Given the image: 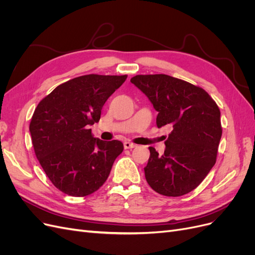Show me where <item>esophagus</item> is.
Returning <instances> with one entry per match:
<instances>
[{"mask_svg":"<svg viewBox=\"0 0 255 255\" xmlns=\"http://www.w3.org/2000/svg\"><path fill=\"white\" fill-rule=\"evenodd\" d=\"M123 145H125V149H133L136 146V144L129 142V141H126L125 143H123Z\"/></svg>","mask_w":255,"mask_h":255,"instance_id":"1","label":"esophagus"}]
</instances>
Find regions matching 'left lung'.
<instances>
[{
  "label": "left lung",
  "instance_id": "obj_1",
  "mask_svg": "<svg viewBox=\"0 0 255 255\" xmlns=\"http://www.w3.org/2000/svg\"><path fill=\"white\" fill-rule=\"evenodd\" d=\"M130 82L158 112L157 128L172 127L164 154L149 146L146 182L163 196L188 194L216 163L222 135L218 105L201 87L170 75H136Z\"/></svg>",
  "mask_w": 255,
  "mask_h": 255
}]
</instances>
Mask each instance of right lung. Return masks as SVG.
<instances>
[{"instance_id": "obj_1", "label": "right lung", "mask_w": 255, "mask_h": 255, "mask_svg": "<svg viewBox=\"0 0 255 255\" xmlns=\"http://www.w3.org/2000/svg\"><path fill=\"white\" fill-rule=\"evenodd\" d=\"M128 75L88 74L59 85L37 105L29 123L36 157L52 184L64 194L85 197L107 180L123 151L119 140L91 134L101 111Z\"/></svg>"}]
</instances>
